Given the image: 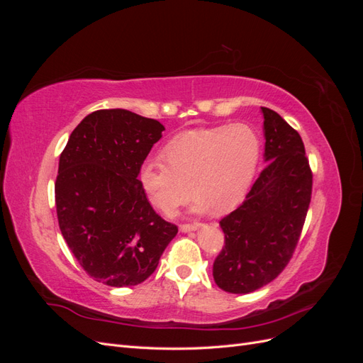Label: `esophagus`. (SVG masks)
Returning <instances> with one entry per match:
<instances>
[{
  "mask_svg": "<svg viewBox=\"0 0 363 363\" xmlns=\"http://www.w3.org/2000/svg\"><path fill=\"white\" fill-rule=\"evenodd\" d=\"M200 227V223H186V224H180V230L182 232H192V230H196Z\"/></svg>",
  "mask_w": 363,
  "mask_h": 363,
  "instance_id": "obj_1",
  "label": "esophagus"
}]
</instances>
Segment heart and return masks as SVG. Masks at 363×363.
<instances>
[{
	"mask_svg": "<svg viewBox=\"0 0 363 363\" xmlns=\"http://www.w3.org/2000/svg\"><path fill=\"white\" fill-rule=\"evenodd\" d=\"M164 160L150 157L139 169V183L148 201L172 213L191 192L195 208L211 206L225 213L242 203L255 180L262 138L248 124L196 128L172 138L163 147Z\"/></svg>",
	"mask_w": 363,
	"mask_h": 363,
	"instance_id": "b5f03b06",
	"label": "heart"
}]
</instances>
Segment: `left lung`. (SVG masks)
I'll return each mask as SVG.
<instances>
[{"instance_id":"8db88e82","label":"left lung","mask_w":363,"mask_h":363,"mask_svg":"<svg viewBox=\"0 0 363 363\" xmlns=\"http://www.w3.org/2000/svg\"><path fill=\"white\" fill-rule=\"evenodd\" d=\"M260 112L268 164L244 203L219 221L224 247L213 262V279L230 294L256 291L286 268L312 199L313 174L298 131L271 108Z\"/></svg>"}]
</instances>
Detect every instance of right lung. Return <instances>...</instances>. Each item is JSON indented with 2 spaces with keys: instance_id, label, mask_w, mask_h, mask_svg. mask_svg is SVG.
<instances>
[{
  "instance_id": "obj_1",
  "label": "right lung",
  "mask_w": 363,
  "mask_h": 363,
  "mask_svg": "<svg viewBox=\"0 0 363 363\" xmlns=\"http://www.w3.org/2000/svg\"><path fill=\"white\" fill-rule=\"evenodd\" d=\"M164 127L125 108H103L74 128L59 160L60 232L80 267L108 286H135L177 235L150 204L140 164Z\"/></svg>"
}]
</instances>
